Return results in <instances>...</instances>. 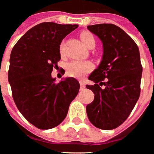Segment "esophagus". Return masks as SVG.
I'll return each mask as SVG.
<instances>
[{
  "mask_svg": "<svg viewBox=\"0 0 154 154\" xmlns=\"http://www.w3.org/2000/svg\"><path fill=\"white\" fill-rule=\"evenodd\" d=\"M79 85H80V89H85V82H84V81L80 80V81H79Z\"/></svg>",
  "mask_w": 154,
  "mask_h": 154,
  "instance_id": "obj_1",
  "label": "esophagus"
}]
</instances>
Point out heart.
Returning a JSON list of instances; mask_svg holds the SVG:
<instances>
[{
	"mask_svg": "<svg viewBox=\"0 0 154 154\" xmlns=\"http://www.w3.org/2000/svg\"><path fill=\"white\" fill-rule=\"evenodd\" d=\"M81 40L87 48H89L92 45L95 44L94 38L92 34L88 31H83L80 34ZM92 63L89 61H82V60H74L69 63L66 67L67 74L71 77H75L77 79H80L87 75L92 70Z\"/></svg>",
	"mask_w": 154,
	"mask_h": 154,
	"instance_id": "1",
	"label": "heart"
}]
</instances>
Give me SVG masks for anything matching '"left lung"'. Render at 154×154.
Wrapping results in <instances>:
<instances>
[{
	"label": "left lung",
	"mask_w": 154,
	"mask_h": 154,
	"mask_svg": "<svg viewBox=\"0 0 154 154\" xmlns=\"http://www.w3.org/2000/svg\"><path fill=\"white\" fill-rule=\"evenodd\" d=\"M87 28L102 41L103 56L89 76L94 85L86 87L95 95L86 112L93 125L110 130L127 119L140 95L143 68L139 50L131 37L115 25L98 24Z\"/></svg>",
	"instance_id": "8db88e82"
}]
</instances>
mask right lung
<instances>
[{
    "mask_svg": "<svg viewBox=\"0 0 154 154\" xmlns=\"http://www.w3.org/2000/svg\"><path fill=\"white\" fill-rule=\"evenodd\" d=\"M78 25L44 22L27 31L13 47L8 81L17 109L40 129H50L64 120L78 94L79 83L67 77L59 83L51 72L60 60V45Z\"/></svg>",
    "mask_w": 154,
    "mask_h": 154,
    "instance_id": "right-lung-1",
    "label": "right lung"
}]
</instances>
